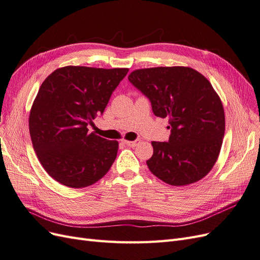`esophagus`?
Here are the masks:
<instances>
[{
	"label": "esophagus",
	"instance_id": "obj_1",
	"mask_svg": "<svg viewBox=\"0 0 260 260\" xmlns=\"http://www.w3.org/2000/svg\"><path fill=\"white\" fill-rule=\"evenodd\" d=\"M123 143L127 145V146H131V147H135L140 143V140H135V141H127V140H123Z\"/></svg>",
	"mask_w": 260,
	"mask_h": 260
}]
</instances>
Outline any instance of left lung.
Here are the masks:
<instances>
[{
  "label": "left lung",
  "mask_w": 260,
  "mask_h": 260,
  "mask_svg": "<svg viewBox=\"0 0 260 260\" xmlns=\"http://www.w3.org/2000/svg\"><path fill=\"white\" fill-rule=\"evenodd\" d=\"M129 81L149 100L155 116L169 118L168 142H155L146 164L175 186L198 182L214 167L224 137V111L210 82L190 67L132 72Z\"/></svg>",
  "instance_id": "8db88e82"
}]
</instances>
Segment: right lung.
<instances>
[{
    "label": "right lung",
    "mask_w": 260,
    "mask_h": 260,
    "mask_svg": "<svg viewBox=\"0 0 260 260\" xmlns=\"http://www.w3.org/2000/svg\"><path fill=\"white\" fill-rule=\"evenodd\" d=\"M128 68L66 66L41 84L29 116V131L39 161L57 182L80 188L103 178L116 159L117 141L89 133L103 114Z\"/></svg>",
    "instance_id": "add662e5"
}]
</instances>
